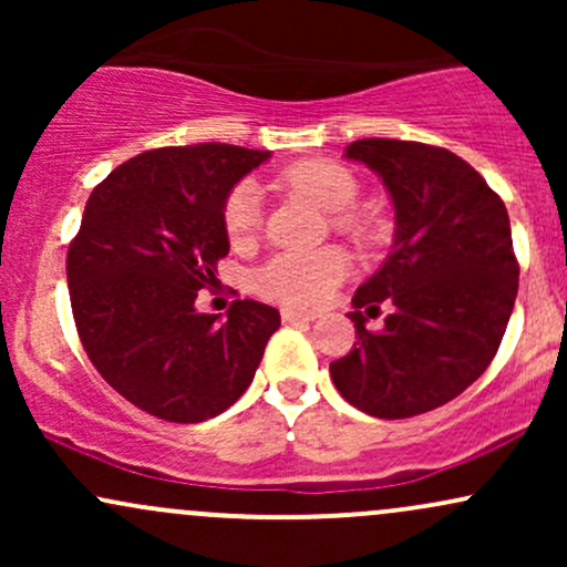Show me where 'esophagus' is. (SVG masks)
Here are the masks:
<instances>
[{
    "mask_svg": "<svg viewBox=\"0 0 567 567\" xmlns=\"http://www.w3.org/2000/svg\"><path fill=\"white\" fill-rule=\"evenodd\" d=\"M311 320H317V315H311V311L282 309V322H285V324H296V322H311Z\"/></svg>",
    "mask_w": 567,
    "mask_h": 567,
    "instance_id": "esophagus-1",
    "label": "esophagus"
}]
</instances>
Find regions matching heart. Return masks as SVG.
Instances as JSON below:
<instances>
[{
  "instance_id": "heart-1",
  "label": "heart",
  "mask_w": 567,
  "mask_h": 567,
  "mask_svg": "<svg viewBox=\"0 0 567 567\" xmlns=\"http://www.w3.org/2000/svg\"><path fill=\"white\" fill-rule=\"evenodd\" d=\"M285 186L303 194L322 210L336 213V229L357 243L373 239V226L365 216L349 210L357 199V181L347 167L330 159H303L285 167L279 175ZM261 226V192L250 181H243L224 202V229L231 245H245ZM349 275V256L343 247L324 245L317 250L277 252L252 277L258 296L285 306H317L333 292Z\"/></svg>"
}]
</instances>
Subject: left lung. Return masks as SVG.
<instances>
[{"label":"left lung","instance_id":"left-lung-1","mask_svg":"<svg viewBox=\"0 0 567 567\" xmlns=\"http://www.w3.org/2000/svg\"><path fill=\"white\" fill-rule=\"evenodd\" d=\"M394 202V245L351 298L357 341L330 362L347 402L375 419L429 413L472 386L506 333L519 266L504 202L470 162L429 143L362 138L347 146ZM395 306L381 331L364 315Z\"/></svg>","mask_w":567,"mask_h":567}]
</instances>
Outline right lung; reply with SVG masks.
Returning <instances> with one entry per match:
<instances>
[{"instance_id": "obj_1", "label": "right lung", "mask_w": 567, "mask_h": 567, "mask_svg": "<svg viewBox=\"0 0 567 567\" xmlns=\"http://www.w3.org/2000/svg\"><path fill=\"white\" fill-rule=\"evenodd\" d=\"M269 152L194 143L127 159L90 194L66 258L71 311L90 362L127 402L173 424L231 408L279 328L271 306L197 311L229 252L224 202Z\"/></svg>"}]
</instances>
